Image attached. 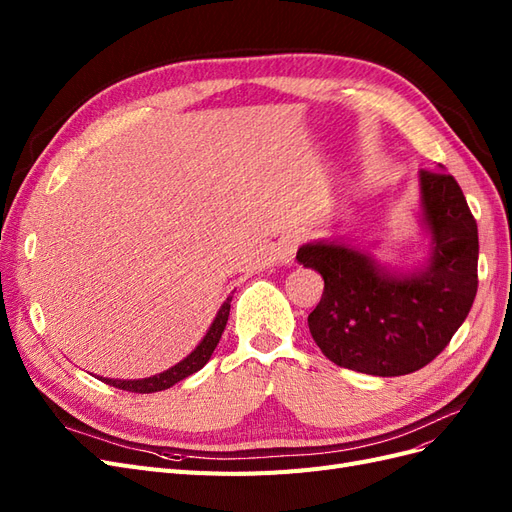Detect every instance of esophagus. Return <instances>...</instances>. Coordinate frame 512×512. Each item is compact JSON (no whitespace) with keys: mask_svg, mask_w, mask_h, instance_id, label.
<instances>
[{"mask_svg":"<svg viewBox=\"0 0 512 512\" xmlns=\"http://www.w3.org/2000/svg\"><path fill=\"white\" fill-rule=\"evenodd\" d=\"M299 243H301V237H297V235H288L280 243H277V250H275L277 262H280V265H292Z\"/></svg>","mask_w":512,"mask_h":512,"instance_id":"esophagus-1","label":"esophagus"}]
</instances>
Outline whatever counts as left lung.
Instances as JSON below:
<instances>
[{"mask_svg":"<svg viewBox=\"0 0 512 512\" xmlns=\"http://www.w3.org/2000/svg\"><path fill=\"white\" fill-rule=\"evenodd\" d=\"M416 218L429 256L410 269L382 265L374 245L320 239L299 247V265L324 280L309 333L335 365L382 378L412 374L436 359L470 314L478 228L455 177L418 173Z\"/></svg>","mask_w":512,"mask_h":512,"instance_id":"left-lung-1","label":"left lung"}]
</instances>
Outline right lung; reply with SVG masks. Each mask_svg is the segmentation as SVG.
<instances>
[{
	"instance_id": "add662e5",
	"label": "right lung",
	"mask_w": 512,
	"mask_h": 512,
	"mask_svg": "<svg viewBox=\"0 0 512 512\" xmlns=\"http://www.w3.org/2000/svg\"><path fill=\"white\" fill-rule=\"evenodd\" d=\"M230 301H232V297H228L222 303L220 312L215 314L211 327L205 333V337L200 339V344L188 356H185L183 361H179L177 365L162 371V374H156V376H151V378H141V380H115V378H100V380L115 386V389H121V391L158 393V391L170 389V386L181 382L183 378L196 374L198 369H203L207 365V361L211 359L215 346L220 344V337L224 333V327H226V322H228V314H230Z\"/></svg>"
}]
</instances>
